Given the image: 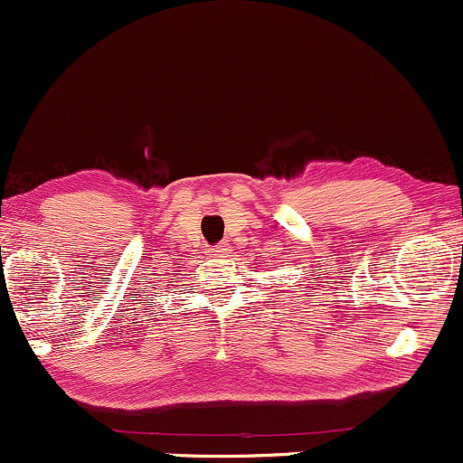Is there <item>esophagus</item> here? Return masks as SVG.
<instances>
[{
    "instance_id": "1",
    "label": "esophagus",
    "mask_w": 463,
    "mask_h": 463,
    "mask_svg": "<svg viewBox=\"0 0 463 463\" xmlns=\"http://www.w3.org/2000/svg\"><path fill=\"white\" fill-rule=\"evenodd\" d=\"M213 252L215 254H228V252H231V246H228V243H220V246L213 248Z\"/></svg>"
}]
</instances>
